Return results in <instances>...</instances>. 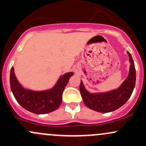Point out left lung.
<instances>
[{
    "label": "left lung",
    "instance_id": "1",
    "mask_svg": "<svg viewBox=\"0 0 146 146\" xmlns=\"http://www.w3.org/2000/svg\"><path fill=\"white\" fill-rule=\"evenodd\" d=\"M130 62L129 72L127 78L121 86L115 90L101 94H90L86 90L82 82L80 91L83 102L91 110L102 113L113 111L123 106L132 95L136 83V70L131 54L127 52Z\"/></svg>",
    "mask_w": 146,
    "mask_h": 146
}]
</instances>
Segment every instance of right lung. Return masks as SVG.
<instances>
[{
  "label": "right lung",
  "mask_w": 146,
  "mask_h": 146,
  "mask_svg": "<svg viewBox=\"0 0 146 146\" xmlns=\"http://www.w3.org/2000/svg\"><path fill=\"white\" fill-rule=\"evenodd\" d=\"M73 73L63 75L57 84L50 90L35 91L25 89L19 84L14 74V68L10 71V87L17 101L28 111L36 114H44L57 110L60 106L64 89Z\"/></svg>",
  "instance_id": "obj_1"
}]
</instances>
